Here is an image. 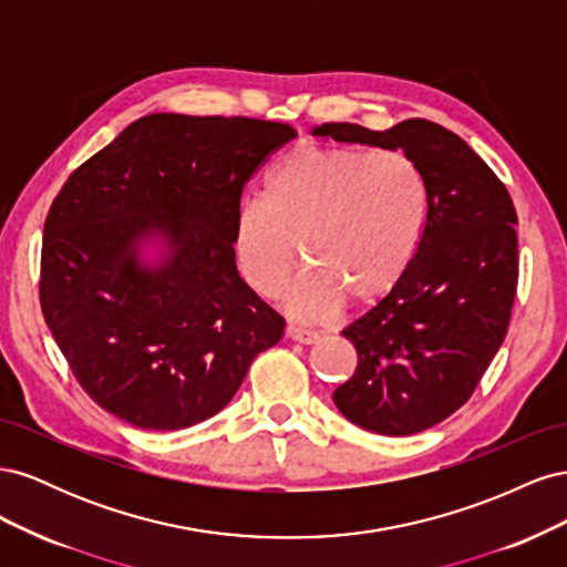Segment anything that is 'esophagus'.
Listing matches in <instances>:
<instances>
[{
	"label": "esophagus",
	"instance_id": "1",
	"mask_svg": "<svg viewBox=\"0 0 567 567\" xmlns=\"http://www.w3.org/2000/svg\"><path fill=\"white\" fill-rule=\"evenodd\" d=\"M286 336L290 340L300 342V346H315V342L319 340V333L315 331H305V329H298V326H286Z\"/></svg>",
	"mask_w": 567,
	"mask_h": 567
}]
</instances>
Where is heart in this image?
Instances as JSON below:
<instances>
[{
    "instance_id": "obj_1",
    "label": "heart",
    "mask_w": 567,
    "mask_h": 567,
    "mask_svg": "<svg viewBox=\"0 0 567 567\" xmlns=\"http://www.w3.org/2000/svg\"><path fill=\"white\" fill-rule=\"evenodd\" d=\"M425 188L398 148L302 144L274 165L265 198L238 205L234 250L246 281L271 298L300 252L312 269L288 288L296 319L331 317L350 298L369 305L404 277L423 234Z\"/></svg>"
}]
</instances>
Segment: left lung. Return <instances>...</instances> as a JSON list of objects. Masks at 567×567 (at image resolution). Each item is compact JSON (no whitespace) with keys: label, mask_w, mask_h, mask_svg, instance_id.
<instances>
[{"label":"left lung","mask_w":567,"mask_h":567,"mask_svg":"<svg viewBox=\"0 0 567 567\" xmlns=\"http://www.w3.org/2000/svg\"><path fill=\"white\" fill-rule=\"evenodd\" d=\"M315 136L400 148L425 188L414 260L390 293L346 336L357 371L333 392L364 431L404 437L468 402L506 338L518 284V215L477 153L437 123L411 117L390 130L323 123Z\"/></svg>","instance_id":"8db88e82"}]
</instances>
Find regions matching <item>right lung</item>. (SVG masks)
I'll return each instance as SVG.
<instances>
[{
  "label": "right lung",
  "mask_w": 567,
  "mask_h": 567,
  "mask_svg": "<svg viewBox=\"0 0 567 567\" xmlns=\"http://www.w3.org/2000/svg\"><path fill=\"white\" fill-rule=\"evenodd\" d=\"M298 132L151 113L68 177L44 221L42 315L90 398L144 431L215 416L284 319L238 277L241 194Z\"/></svg>",
  "instance_id": "obj_1"
}]
</instances>
